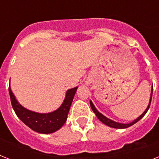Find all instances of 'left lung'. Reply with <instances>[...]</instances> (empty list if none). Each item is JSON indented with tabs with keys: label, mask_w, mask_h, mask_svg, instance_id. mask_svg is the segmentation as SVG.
Returning <instances> with one entry per match:
<instances>
[{
	"label": "left lung",
	"mask_w": 159,
	"mask_h": 159,
	"mask_svg": "<svg viewBox=\"0 0 159 159\" xmlns=\"http://www.w3.org/2000/svg\"><path fill=\"white\" fill-rule=\"evenodd\" d=\"M152 94H153V89L151 90V96H150V100H149V106H148V107L146 108V110H145V111H144V113H143L142 115H140L138 118L136 119H135L134 121L132 122V123H130V124H119V123H116V122L113 121V120H111V119H108V118L105 117L104 115H102L101 113L98 112V111H97V109L95 108V106H93V102H90V106H91V108L92 110H93V111L94 113L96 114V115H97V117L98 118V119L100 120L101 122H102L103 124H106V125L109 126V127H111V128H128V127H130V126L133 125V124H135L136 123V122H138L139 120L141 119H142L143 116L146 114V112L148 111V110H149V106H150V103H151V99H152Z\"/></svg>",
	"instance_id": "1"
}]
</instances>
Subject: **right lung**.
Wrapping results in <instances>:
<instances>
[{"instance_id":"right-lung-1","label":"right lung","mask_w":159,"mask_h":159,"mask_svg":"<svg viewBox=\"0 0 159 159\" xmlns=\"http://www.w3.org/2000/svg\"><path fill=\"white\" fill-rule=\"evenodd\" d=\"M77 88L78 87L67 90L65 100L61 106L57 111L48 114H39L28 111L17 102L10 87H9V93L12 106L17 116L35 132L48 134L57 131L66 123Z\"/></svg>"}]
</instances>
